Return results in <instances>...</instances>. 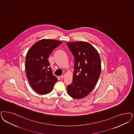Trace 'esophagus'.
Returning a JSON list of instances; mask_svg holds the SVG:
<instances>
[{
  "label": "esophagus",
  "mask_w": 134,
  "mask_h": 134,
  "mask_svg": "<svg viewBox=\"0 0 134 134\" xmlns=\"http://www.w3.org/2000/svg\"><path fill=\"white\" fill-rule=\"evenodd\" d=\"M65 76V74H63L61 76V77H60V78L61 79H63L64 78V77Z\"/></svg>",
  "instance_id": "1"
}]
</instances>
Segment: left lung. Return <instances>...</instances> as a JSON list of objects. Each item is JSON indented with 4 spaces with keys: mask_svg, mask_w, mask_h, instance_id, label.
<instances>
[{
    "mask_svg": "<svg viewBox=\"0 0 134 134\" xmlns=\"http://www.w3.org/2000/svg\"><path fill=\"white\" fill-rule=\"evenodd\" d=\"M67 44L75 57L73 81L67 86V92L79 99L87 96L96 86L101 73V60L97 50L87 42Z\"/></svg>",
    "mask_w": 134,
    "mask_h": 134,
    "instance_id": "1",
    "label": "left lung"
}]
</instances>
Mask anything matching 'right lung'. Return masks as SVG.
<instances>
[{"mask_svg":"<svg viewBox=\"0 0 134 134\" xmlns=\"http://www.w3.org/2000/svg\"><path fill=\"white\" fill-rule=\"evenodd\" d=\"M62 42L42 39L29 49L25 60V70L32 89L40 94H46L52 90L57 78L52 74L47 60L52 51Z\"/></svg>","mask_w":134,"mask_h":134,"instance_id":"obj_1","label":"right lung"}]
</instances>
